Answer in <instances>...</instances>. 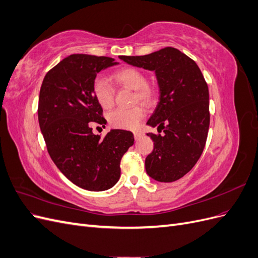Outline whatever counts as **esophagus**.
<instances>
[{
	"instance_id": "1",
	"label": "esophagus",
	"mask_w": 258,
	"mask_h": 258,
	"mask_svg": "<svg viewBox=\"0 0 258 258\" xmlns=\"http://www.w3.org/2000/svg\"><path fill=\"white\" fill-rule=\"evenodd\" d=\"M134 136H135V139L138 140V139H140V138L142 137V134H141V132H139V131H135L134 132Z\"/></svg>"
}]
</instances>
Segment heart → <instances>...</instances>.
<instances>
[{
	"instance_id": "heart-1",
	"label": "heart",
	"mask_w": 258,
	"mask_h": 258,
	"mask_svg": "<svg viewBox=\"0 0 258 258\" xmlns=\"http://www.w3.org/2000/svg\"><path fill=\"white\" fill-rule=\"evenodd\" d=\"M113 79L119 85L135 90L132 101L134 103L141 102L150 104L155 99V89L147 84L145 73L135 67H123L113 74ZM92 95L97 102L104 110H108L114 104V89L104 77H97L91 86ZM145 116V111L142 106L136 105L130 108H119L110 114L108 121L117 129L134 130L137 129Z\"/></svg>"
}]
</instances>
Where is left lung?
<instances>
[{"mask_svg":"<svg viewBox=\"0 0 258 258\" xmlns=\"http://www.w3.org/2000/svg\"><path fill=\"white\" fill-rule=\"evenodd\" d=\"M127 63L155 71L159 102L147 124L165 135L147 134L154 150L145 159L147 174L170 183L196 165L206 146L209 126V88L196 62L173 47L145 56H120Z\"/></svg>","mask_w":258,"mask_h":258,"instance_id":"obj_1","label":"left lung"}]
</instances>
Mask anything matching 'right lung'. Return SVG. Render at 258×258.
Returning a JSON list of instances; mask_svg holds the SVG:
<instances>
[{
    "label": "right lung",
    "instance_id": "right-lung-1",
    "mask_svg": "<svg viewBox=\"0 0 258 258\" xmlns=\"http://www.w3.org/2000/svg\"><path fill=\"white\" fill-rule=\"evenodd\" d=\"M114 64L110 57L71 54L45 75L38 98V122L50 158L70 181L91 191L118 182L120 160L135 143L130 131L111 130L101 139L90 127L106 123L92 83Z\"/></svg>",
    "mask_w": 258,
    "mask_h": 258
}]
</instances>
